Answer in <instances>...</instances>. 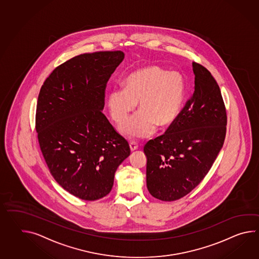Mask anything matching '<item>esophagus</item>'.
Segmentation results:
<instances>
[{"label": "esophagus", "mask_w": 259, "mask_h": 259, "mask_svg": "<svg viewBox=\"0 0 259 259\" xmlns=\"http://www.w3.org/2000/svg\"><path fill=\"white\" fill-rule=\"evenodd\" d=\"M129 147H130V150H131L132 152L136 151V150H138V146L136 143H130Z\"/></svg>", "instance_id": "esophagus-1"}]
</instances>
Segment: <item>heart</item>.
I'll return each instance as SVG.
<instances>
[{
  "instance_id": "heart-1",
  "label": "heart",
  "mask_w": 259,
  "mask_h": 259,
  "mask_svg": "<svg viewBox=\"0 0 259 259\" xmlns=\"http://www.w3.org/2000/svg\"><path fill=\"white\" fill-rule=\"evenodd\" d=\"M124 88H115L108 95V108L113 121H126L138 103L141 110L120 128L129 140L151 137L156 126L172 125L183 108L186 81L177 71H168L158 66H148L127 76Z\"/></svg>"
}]
</instances>
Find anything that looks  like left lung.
Masks as SVG:
<instances>
[{"label":"left lung","instance_id":"left-lung-1","mask_svg":"<svg viewBox=\"0 0 259 259\" xmlns=\"http://www.w3.org/2000/svg\"><path fill=\"white\" fill-rule=\"evenodd\" d=\"M194 92L179 118L144 147L147 188L161 201L190 193L211 169L226 137L227 113L220 88L208 69L192 63Z\"/></svg>","mask_w":259,"mask_h":259}]
</instances>
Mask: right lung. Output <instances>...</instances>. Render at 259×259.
<instances>
[{
	"label": "right lung",
	"instance_id": "add662e5",
	"mask_svg": "<svg viewBox=\"0 0 259 259\" xmlns=\"http://www.w3.org/2000/svg\"><path fill=\"white\" fill-rule=\"evenodd\" d=\"M123 58L121 51L74 57L53 70L38 97L36 132L46 164L64 190L84 201L108 195L130 155L102 112L107 82Z\"/></svg>",
	"mask_w": 259,
	"mask_h": 259
}]
</instances>
